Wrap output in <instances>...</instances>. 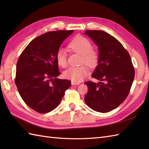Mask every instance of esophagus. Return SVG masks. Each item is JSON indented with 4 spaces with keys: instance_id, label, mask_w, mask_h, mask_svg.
<instances>
[{
    "instance_id": "obj_1",
    "label": "esophagus",
    "mask_w": 149,
    "mask_h": 149,
    "mask_svg": "<svg viewBox=\"0 0 149 149\" xmlns=\"http://www.w3.org/2000/svg\"><path fill=\"white\" fill-rule=\"evenodd\" d=\"M71 84H72V85H79V84H80V83H79V82L72 81L71 82Z\"/></svg>"
}]
</instances>
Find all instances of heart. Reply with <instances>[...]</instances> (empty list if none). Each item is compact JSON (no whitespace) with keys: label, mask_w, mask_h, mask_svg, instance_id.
<instances>
[{"label":"heart","mask_w":149,"mask_h":149,"mask_svg":"<svg viewBox=\"0 0 149 149\" xmlns=\"http://www.w3.org/2000/svg\"><path fill=\"white\" fill-rule=\"evenodd\" d=\"M69 48L73 51L80 54L83 57V62L94 68L99 62V54L91 49L90 41L83 36L77 35L73 38L69 43ZM56 59L58 64L65 68L67 65V58L65 49H59L56 53ZM89 73V69L86 65L78 67H70L63 72V77L72 80V81L79 82L86 76Z\"/></svg>","instance_id":"1"}]
</instances>
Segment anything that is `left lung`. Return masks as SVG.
<instances>
[{
    "label": "left lung",
    "mask_w": 149,
    "mask_h": 149,
    "mask_svg": "<svg viewBox=\"0 0 149 149\" xmlns=\"http://www.w3.org/2000/svg\"><path fill=\"white\" fill-rule=\"evenodd\" d=\"M99 50V62L91 77L99 83L86 82L88 91L85 102L91 109L107 113L127 98L134 78V69L128 52L115 37L102 31L88 30Z\"/></svg>",
    "instance_id": "8db88e82"
}]
</instances>
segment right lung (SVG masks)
Listing matches in <instances>:
<instances>
[{
  "mask_svg": "<svg viewBox=\"0 0 149 149\" xmlns=\"http://www.w3.org/2000/svg\"><path fill=\"white\" fill-rule=\"evenodd\" d=\"M73 32L56 31L38 36L19 57L15 84L25 103L37 112L46 113L55 109L70 86L69 80L57 78L60 72L56 56Z\"/></svg>",
  "mask_w": 149,
  "mask_h": 149,
  "instance_id": "add662e5",
  "label": "right lung"
}]
</instances>
